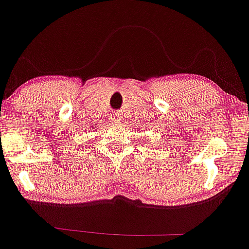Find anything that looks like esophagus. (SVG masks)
<instances>
[{"instance_id":"obj_1","label":"esophagus","mask_w":249,"mask_h":249,"mask_svg":"<svg viewBox=\"0 0 249 249\" xmlns=\"http://www.w3.org/2000/svg\"><path fill=\"white\" fill-rule=\"evenodd\" d=\"M110 121L112 123H119L121 122V117H119L118 113H112L111 117H110Z\"/></svg>"}]
</instances>
